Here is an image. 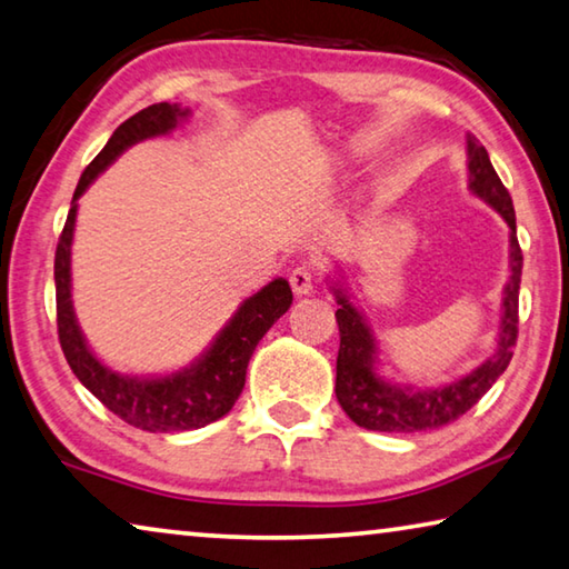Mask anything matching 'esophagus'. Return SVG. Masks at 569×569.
Masks as SVG:
<instances>
[{
	"instance_id": "1",
	"label": "esophagus",
	"mask_w": 569,
	"mask_h": 569,
	"mask_svg": "<svg viewBox=\"0 0 569 569\" xmlns=\"http://www.w3.org/2000/svg\"><path fill=\"white\" fill-rule=\"evenodd\" d=\"M312 282H315V274L312 269L307 264H297L292 272H290V284H292V292L295 295H307L312 290Z\"/></svg>"
}]
</instances>
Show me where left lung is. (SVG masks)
<instances>
[{
  "instance_id": "obj_1",
  "label": "left lung",
  "mask_w": 569,
  "mask_h": 569,
  "mask_svg": "<svg viewBox=\"0 0 569 569\" xmlns=\"http://www.w3.org/2000/svg\"><path fill=\"white\" fill-rule=\"evenodd\" d=\"M469 189L495 207L501 219L509 223V282L505 287V305H501V328L495 356L483 360L469 376L443 388L413 390L386 383L376 372V340L362 315L352 307L348 295L335 287L338 297V378H335V396L342 411L360 428L386 433H418L433 431L456 421L479 403V398L497 383L515 356L519 332V282H521V249L517 241V217L511 197L505 183L489 161L487 148L469 136Z\"/></svg>"
}]
</instances>
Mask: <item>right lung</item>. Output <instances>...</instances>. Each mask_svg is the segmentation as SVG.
<instances>
[{"label": "right lung", "instance_id": "1", "mask_svg": "<svg viewBox=\"0 0 569 569\" xmlns=\"http://www.w3.org/2000/svg\"><path fill=\"white\" fill-rule=\"evenodd\" d=\"M189 110L171 102H156L143 108L141 113L130 116L126 123L116 128L106 148L92 158V163L82 171L78 189L72 193V207L64 221L62 234L54 251V297H58V335L68 366L82 386L96 396L108 411H113L126 423L151 433L193 431L207 423L219 421L231 411L244 388L247 366L257 342L267 330L290 310L292 290L287 279H274L257 295L241 302L234 318L227 322L213 346L179 372L163 378H133L120 376L92 356L86 338L74 320L70 300V247L74 217H78V199L82 191L98 179V173L108 169L128 146L153 136H166L176 128Z\"/></svg>", "mask_w": 569, "mask_h": 569}]
</instances>
